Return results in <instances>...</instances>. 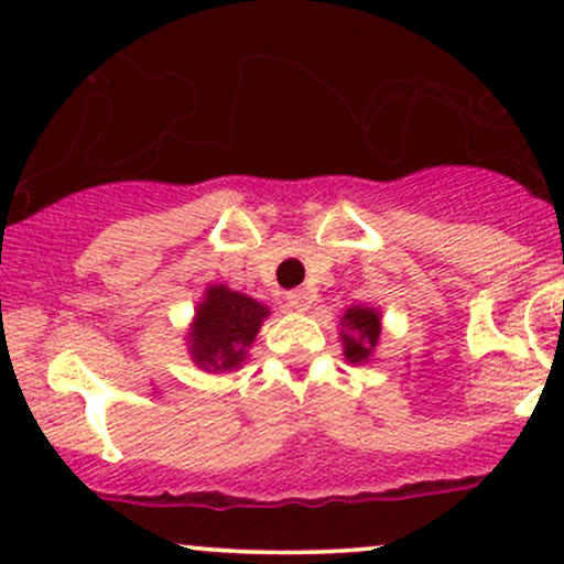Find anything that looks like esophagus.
Segmentation results:
<instances>
[{
    "mask_svg": "<svg viewBox=\"0 0 564 564\" xmlns=\"http://www.w3.org/2000/svg\"><path fill=\"white\" fill-rule=\"evenodd\" d=\"M313 304V294L307 289H294L286 294V307L294 310V313H304Z\"/></svg>",
    "mask_w": 564,
    "mask_h": 564,
    "instance_id": "esophagus-1",
    "label": "esophagus"
}]
</instances>
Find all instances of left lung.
Listing matches in <instances>:
<instances>
[{
  "mask_svg": "<svg viewBox=\"0 0 564 564\" xmlns=\"http://www.w3.org/2000/svg\"><path fill=\"white\" fill-rule=\"evenodd\" d=\"M339 326L345 360H349L352 366H364L368 360H373L381 339L379 310L366 307V304H352V307H347L341 313Z\"/></svg>",
  "mask_w": 564,
  "mask_h": 564,
  "instance_id": "obj_1",
  "label": "left lung"
}]
</instances>
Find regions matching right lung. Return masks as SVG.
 I'll list each match as a JSON object with an SVG mask.
<instances>
[{
	"label": "right lung",
	"instance_id": "add662e5",
	"mask_svg": "<svg viewBox=\"0 0 564 564\" xmlns=\"http://www.w3.org/2000/svg\"><path fill=\"white\" fill-rule=\"evenodd\" d=\"M268 315V304L232 291L225 283H212L206 286L187 326V355L200 371H238L249 358V347L254 345Z\"/></svg>",
	"mask_w": 564,
	"mask_h": 564
}]
</instances>
